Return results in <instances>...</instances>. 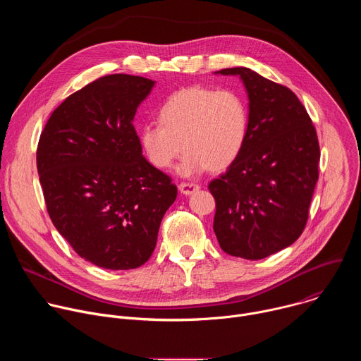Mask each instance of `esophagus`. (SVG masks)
I'll return each mask as SVG.
<instances>
[{
  "mask_svg": "<svg viewBox=\"0 0 361 361\" xmlns=\"http://www.w3.org/2000/svg\"><path fill=\"white\" fill-rule=\"evenodd\" d=\"M178 190H180L183 194L190 195V194L198 191V190H200V185H198V184H194V183H181V184L178 185Z\"/></svg>",
  "mask_w": 361,
  "mask_h": 361,
  "instance_id": "obj_1",
  "label": "esophagus"
}]
</instances>
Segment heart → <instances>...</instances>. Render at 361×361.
Wrapping results in <instances>:
<instances>
[{
    "mask_svg": "<svg viewBox=\"0 0 361 361\" xmlns=\"http://www.w3.org/2000/svg\"><path fill=\"white\" fill-rule=\"evenodd\" d=\"M160 123L140 130V145L147 160L160 170L169 169L183 152L181 176L205 169H227L241 152L248 133V110L233 90L185 87L171 94L160 109Z\"/></svg>",
    "mask_w": 361,
    "mask_h": 361,
    "instance_id": "b5f03b06",
    "label": "heart"
}]
</instances>
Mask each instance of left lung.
Wrapping results in <instances>:
<instances>
[{
    "mask_svg": "<svg viewBox=\"0 0 361 361\" xmlns=\"http://www.w3.org/2000/svg\"><path fill=\"white\" fill-rule=\"evenodd\" d=\"M248 133L228 170L209 184L216 200L214 233L221 250L262 260L302 233L319 180L320 145L313 121L297 95L245 67Z\"/></svg>",
    "mask_w": 361,
    "mask_h": 361,
    "instance_id": "obj_1",
    "label": "left lung"
}]
</instances>
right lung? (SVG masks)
Listing matches in <instances>:
<instances>
[{"label": "right lung", "instance_id": "right-lung-1", "mask_svg": "<svg viewBox=\"0 0 361 361\" xmlns=\"http://www.w3.org/2000/svg\"><path fill=\"white\" fill-rule=\"evenodd\" d=\"M154 81L104 75L48 118L37 170L48 216L81 259L107 270L142 266L176 201L171 177L144 157L133 126Z\"/></svg>", "mask_w": 361, "mask_h": 361}]
</instances>
